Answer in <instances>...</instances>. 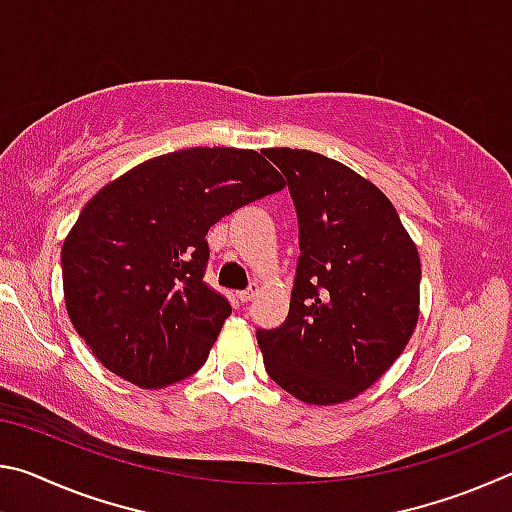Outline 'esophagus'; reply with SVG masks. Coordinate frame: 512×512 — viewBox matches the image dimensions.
Returning a JSON list of instances; mask_svg holds the SVG:
<instances>
[{
	"label": "esophagus",
	"instance_id": "esophagus-1",
	"mask_svg": "<svg viewBox=\"0 0 512 512\" xmlns=\"http://www.w3.org/2000/svg\"><path fill=\"white\" fill-rule=\"evenodd\" d=\"M257 293H259V284L253 282L248 289L239 291V300H241V302H250V300H253V298L257 296Z\"/></svg>",
	"mask_w": 512,
	"mask_h": 512
}]
</instances>
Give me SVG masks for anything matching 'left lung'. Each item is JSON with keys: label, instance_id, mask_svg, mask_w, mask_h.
Returning <instances> with one entry per match:
<instances>
[{"label": "left lung", "instance_id": "obj_1", "mask_svg": "<svg viewBox=\"0 0 512 512\" xmlns=\"http://www.w3.org/2000/svg\"><path fill=\"white\" fill-rule=\"evenodd\" d=\"M300 221V262L284 323L257 332L266 372L305 404L370 388L404 352L420 316V255L381 189L305 149H264Z\"/></svg>", "mask_w": 512, "mask_h": 512}]
</instances>
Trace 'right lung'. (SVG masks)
<instances>
[{
	"label": "right lung",
	"mask_w": 512,
	"mask_h": 512,
	"mask_svg": "<svg viewBox=\"0 0 512 512\" xmlns=\"http://www.w3.org/2000/svg\"><path fill=\"white\" fill-rule=\"evenodd\" d=\"M280 189L262 153L194 146L137 164L85 203L60 253L63 293L103 368L164 388L203 366L232 314L203 282L207 230Z\"/></svg>",
	"instance_id": "right-lung-1"
}]
</instances>
